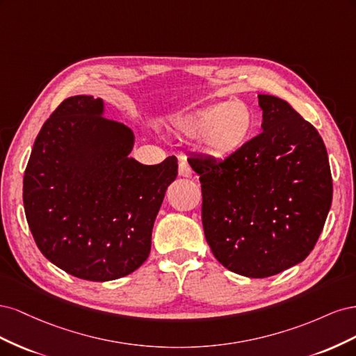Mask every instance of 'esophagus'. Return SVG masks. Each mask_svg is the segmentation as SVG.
Segmentation results:
<instances>
[{
	"mask_svg": "<svg viewBox=\"0 0 356 356\" xmlns=\"http://www.w3.org/2000/svg\"><path fill=\"white\" fill-rule=\"evenodd\" d=\"M178 174H179V177H186V178H190V177L193 175V170H191V168L188 166L187 161H184V160L179 161Z\"/></svg>",
	"mask_w": 356,
	"mask_h": 356,
	"instance_id": "esophagus-1",
	"label": "esophagus"
}]
</instances>
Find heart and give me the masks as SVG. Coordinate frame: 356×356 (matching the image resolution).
<instances>
[{
    "label": "heart",
    "instance_id": "1",
    "mask_svg": "<svg viewBox=\"0 0 356 356\" xmlns=\"http://www.w3.org/2000/svg\"><path fill=\"white\" fill-rule=\"evenodd\" d=\"M255 126L252 110L243 102L204 106L178 120V131L187 138H203V152L213 159L230 157L250 141Z\"/></svg>",
    "mask_w": 356,
    "mask_h": 356
}]
</instances>
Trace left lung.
Listing matches in <instances>:
<instances>
[{
    "instance_id": "obj_1",
    "label": "left lung",
    "mask_w": 356,
    "mask_h": 356,
    "mask_svg": "<svg viewBox=\"0 0 356 356\" xmlns=\"http://www.w3.org/2000/svg\"><path fill=\"white\" fill-rule=\"evenodd\" d=\"M263 132L221 161L190 157L202 184V224L229 270L267 277L301 263L332 200L327 148L286 101L258 95Z\"/></svg>"
}]
</instances>
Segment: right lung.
I'll use <instances>...</instances> for the list:
<instances>
[{"mask_svg":"<svg viewBox=\"0 0 356 356\" xmlns=\"http://www.w3.org/2000/svg\"><path fill=\"white\" fill-rule=\"evenodd\" d=\"M104 102L71 96L35 139L24 177V207L41 254L63 272L105 282L135 272L177 157L147 166L129 157L134 132L102 117Z\"/></svg>","mask_w":356,"mask_h":356,"instance_id":"1","label":"right lung"}]
</instances>
